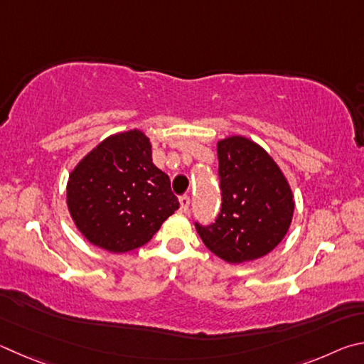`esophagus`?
I'll return each instance as SVG.
<instances>
[{
    "instance_id": "1",
    "label": "esophagus",
    "mask_w": 364,
    "mask_h": 364,
    "mask_svg": "<svg viewBox=\"0 0 364 364\" xmlns=\"http://www.w3.org/2000/svg\"><path fill=\"white\" fill-rule=\"evenodd\" d=\"M178 203H181V213H187L188 208H190V196L183 195L178 198Z\"/></svg>"
}]
</instances>
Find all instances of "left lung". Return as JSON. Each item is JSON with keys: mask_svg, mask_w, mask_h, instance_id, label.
Wrapping results in <instances>:
<instances>
[{"mask_svg": "<svg viewBox=\"0 0 364 364\" xmlns=\"http://www.w3.org/2000/svg\"><path fill=\"white\" fill-rule=\"evenodd\" d=\"M222 208L215 224H196L203 243L227 264L267 256L282 243L294 215V195L270 153L245 136L218 142Z\"/></svg>", "mask_w": 364, "mask_h": 364, "instance_id": "obj_1", "label": "left lung"}]
</instances>
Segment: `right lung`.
<instances>
[{"instance_id": "obj_1", "label": "right lung", "mask_w": 364, "mask_h": 364, "mask_svg": "<svg viewBox=\"0 0 364 364\" xmlns=\"http://www.w3.org/2000/svg\"><path fill=\"white\" fill-rule=\"evenodd\" d=\"M67 208L89 243L123 254L149 243L178 201L168 174L151 161L150 139L129 129L105 137L76 163Z\"/></svg>"}]
</instances>
